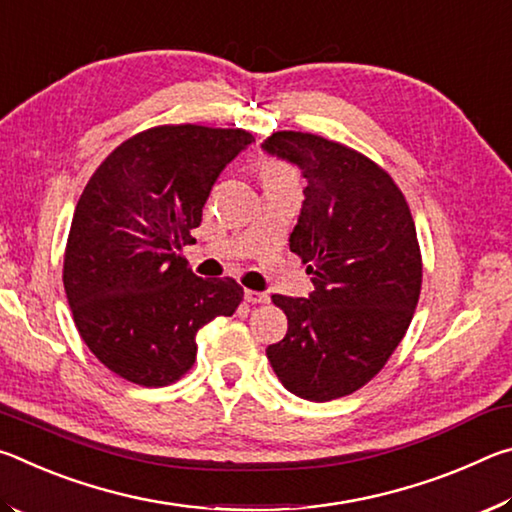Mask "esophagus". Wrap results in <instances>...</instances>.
<instances>
[{
  "label": "esophagus",
  "mask_w": 512,
  "mask_h": 512,
  "mask_svg": "<svg viewBox=\"0 0 512 512\" xmlns=\"http://www.w3.org/2000/svg\"><path fill=\"white\" fill-rule=\"evenodd\" d=\"M244 298H246V302H250V305H264V302H268V296H266V293H262V291L246 289L244 291Z\"/></svg>",
  "instance_id": "34e87169"
}]
</instances>
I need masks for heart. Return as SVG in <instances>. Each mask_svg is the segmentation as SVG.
Returning a JSON list of instances; mask_svg holds the SVG:
<instances>
[{
    "label": "heart",
    "instance_id": "heart-1",
    "mask_svg": "<svg viewBox=\"0 0 512 512\" xmlns=\"http://www.w3.org/2000/svg\"><path fill=\"white\" fill-rule=\"evenodd\" d=\"M293 173L284 164L268 162L264 167V185L266 183H291Z\"/></svg>",
    "mask_w": 512,
    "mask_h": 512
}]
</instances>
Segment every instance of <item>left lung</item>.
<instances>
[{"label": "left lung", "instance_id": "obj_1", "mask_svg": "<svg viewBox=\"0 0 512 512\" xmlns=\"http://www.w3.org/2000/svg\"><path fill=\"white\" fill-rule=\"evenodd\" d=\"M262 149L307 183L289 248L314 282L309 298L271 296L289 329L266 357L287 391L329 402L368 384L411 325L422 284L415 223L393 178L348 146L282 131Z\"/></svg>", "mask_w": 512, "mask_h": 512}]
</instances>
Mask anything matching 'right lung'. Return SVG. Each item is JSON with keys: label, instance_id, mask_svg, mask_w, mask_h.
I'll list each match as a JSON object with an SVG mask.
<instances>
[{"label": "right lung", "instance_id": "obj_1", "mask_svg": "<svg viewBox=\"0 0 512 512\" xmlns=\"http://www.w3.org/2000/svg\"><path fill=\"white\" fill-rule=\"evenodd\" d=\"M255 137L241 128L158 126L119 144L76 203L63 282L81 339L103 366L167 386L196 359V334L232 316L244 289L203 280L178 250L212 185Z\"/></svg>", "mask_w": 512, "mask_h": 512}]
</instances>
